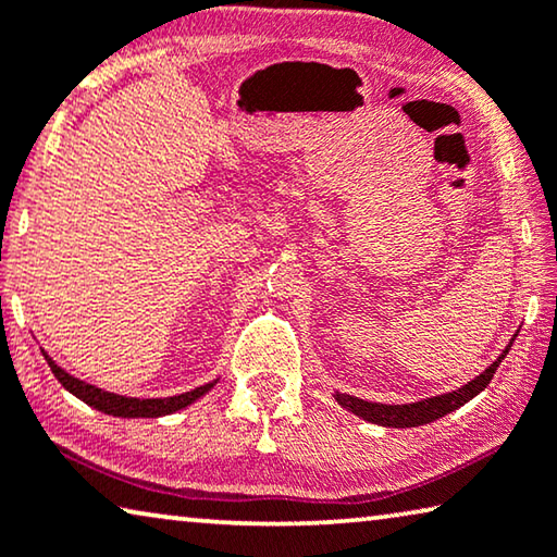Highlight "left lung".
<instances>
[{
  "label": "left lung",
  "instance_id": "1",
  "mask_svg": "<svg viewBox=\"0 0 557 557\" xmlns=\"http://www.w3.org/2000/svg\"><path fill=\"white\" fill-rule=\"evenodd\" d=\"M516 339V334H513ZM513 339L508 342V347L500 351V357L493 361L488 369L471 379L469 384H463L461 389L448 392V394H438L431 396V399H421L413 404H376V401H364L359 396H349V394H339L334 392V399H337L339 406L355 413V417H361L364 421L379 423V426H389V429H411V426H423V423H431L446 413H451L456 409H461L466 401H471L473 396H479L485 386L491 384L493 374H496L498 364L503 361V357L508 355V349L513 347Z\"/></svg>",
  "mask_w": 557,
  "mask_h": 557
}]
</instances>
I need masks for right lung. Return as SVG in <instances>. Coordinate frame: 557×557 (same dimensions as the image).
<instances>
[{"label":"right lung","mask_w":557,"mask_h":557,"mask_svg":"<svg viewBox=\"0 0 557 557\" xmlns=\"http://www.w3.org/2000/svg\"><path fill=\"white\" fill-rule=\"evenodd\" d=\"M41 355H44V359H47V364L51 367V374L59 379L61 386H64L66 392H72L76 399H82L84 404L91 406V409L109 413V417H121V419L168 417V413H175V411L185 409V406H190L193 401H198L202 394H208L218 384V379H213V382L202 384V386H198V389H190V392L178 394V396H165V399H136V396H121L113 392H103L94 384H86V382H82V379H76L69 372H64V369H61L44 349H41Z\"/></svg>","instance_id":"1"}]
</instances>
